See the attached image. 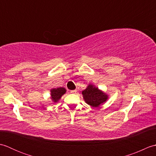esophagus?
Returning a JSON list of instances; mask_svg holds the SVG:
<instances>
[{"instance_id": "1", "label": "esophagus", "mask_w": 156, "mask_h": 156, "mask_svg": "<svg viewBox=\"0 0 156 156\" xmlns=\"http://www.w3.org/2000/svg\"><path fill=\"white\" fill-rule=\"evenodd\" d=\"M76 92H77V90H71L70 91V93H72V94H76Z\"/></svg>"}]
</instances>
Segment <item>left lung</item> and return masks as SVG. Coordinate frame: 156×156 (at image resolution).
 Wrapping results in <instances>:
<instances>
[{
  "label": "left lung",
  "instance_id": "left-lung-1",
  "mask_svg": "<svg viewBox=\"0 0 156 156\" xmlns=\"http://www.w3.org/2000/svg\"><path fill=\"white\" fill-rule=\"evenodd\" d=\"M84 101L92 107H98L107 101L108 96L94 85L90 84L82 92Z\"/></svg>",
  "mask_w": 156,
  "mask_h": 156
}]
</instances>
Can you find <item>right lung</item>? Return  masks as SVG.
<instances>
[{"label": "right lung", "instance_id": "obj_1", "mask_svg": "<svg viewBox=\"0 0 156 156\" xmlns=\"http://www.w3.org/2000/svg\"><path fill=\"white\" fill-rule=\"evenodd\" d=\"M66 92V89L64 87H58L55 88H52L50 90L51 99L54 103L58 102L62 97L64 95Z\"/></svg>", "mask_w": 156, "mask_h": 156}]
</instances>
